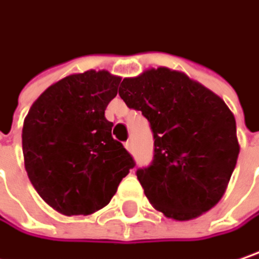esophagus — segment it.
Segmentation results:
<instances>
[{
	"mask_svg": "<svg viewBox=\"0 0 259 259\" xmlns=\"http://www.w3.org/2000/svg\"><path fill=\"white\" fill-rule=\"evenodd\" d=\"M124 148L129 151V152H132V149H133V145H132V141H127L126 144H124Z\"/></svg>",
	"mask_w": 259,
	"mask_h": 259,
	"instance_id": "obj_1",
	"label": "esophagus"
}]
</instances>
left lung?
Here are the masks:
<instances>
[{"label":"left lung","instance_id":"obj_1","mask_svg":"<svg viewBox=\"0 0 259 259\" xmlns=\"http://www.w3.org/2000/svg\"><path fill=\"white\" fill-rule=\"evenodd\" d=\"M118 94L154 132V160L136 171L152 206L193 220L219 204L240 151L236 120L223 99L183 71L158 67L126 77Z\"/></svg>","mask_w":259,"mask_h":259}]
</instances>
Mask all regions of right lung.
<instances>
[{
	"label": "right lung",
	"instance_id": "right-lung-1",
	"mask_svg": "<svg viewBox=\"0 0 259 259\" xmlns=\"http://www.w3.org/2000/svg\"><path fill=\"white\" fill-rule=\"evenodd\" d=\"M120 80L107 70L66 76L39 95L24 118L29 180L63 215H89L104 208L135 167L105 118Z\"/></svg>",
	"mask_w": 259,
	"mask_h": 259
}]
</instances>
